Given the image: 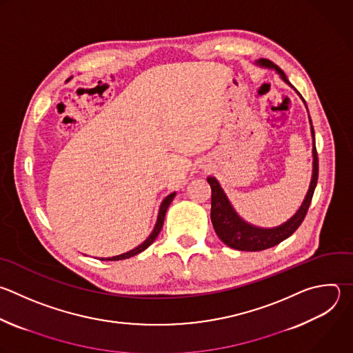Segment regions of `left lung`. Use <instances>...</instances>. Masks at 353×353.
Returning a JSON list of instances; mask_svg holds the SVG:
<instances>
[{"label": "left lung", "instance_id": "left-lung-1", "mask_svg": "<svg viewBox=\"0 0 353 353\" xmlns=\"http://www.w3.org/2000/svg\"><path fill=\"white\" fill-rule=\"evenodd\" d=\"M261 68H268V69H274L280 77L291 85L288 81L287 76L284 72L274 65L269 59H258L255 62ZM292 87V85H291ZM296 91V90H295ZM298 92V91H296ZM299 94V92H298ZM301 97V94H299ZM302 98V97H301ZM305 106L306 102L302 98ZM307 109V106H306ZM309 113V112H307ZM309 123H310V134L313 139V150H312V157H313V169H312V179L310 184L307 188V192L299 206V209L295 212L292 217H290L287 221H284L280 225L276 227H258L255 224H251L245 221L231 205L230 199L227 198L224 190L221 188L220 183L217 179L209 176L206 180L212 188V208H210V220L213 224V228L217 234V237L230 248L239 250V251H250V252H256V251H263L268 248H272L274 245H279L281 241L287 240L291 234L301 225L303 221L306 212L309 209L316 184H317V177H319V161H317V152H316V143H314V130L312 126V119L309 114Z\"/></svg>", "mask_w": 353, "mask_h": 353}]
</instances>
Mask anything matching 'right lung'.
Segmentation results:
<instances>
[{
    "label": "right lung",
    "instance_id": "right-lung-1",
    "mask_svg": "<svg viewBox=\"0 0 353 353\" xmlns=\"http://www.w3.org/2000/svg\"><path fill=\"white\" fill-rule=\"evenodd\" d=\"M174 196H176V192H172V194H169V195L162 201V203H161V206H159V212H158V217H157V223H155V225H154V230L151 231L148 239H147L144 243H141L139 247H136V248H133V250H130V251H128V252H125V254L116 255V256H112V258H99V261H123V259H129V258L136 256V255H139L140 252L145 251V250L157 240L158 234L161 232L162 225H163V220H165L166 210H168V208H169V205L172 203V201H173Z\"/></svg>",
    "mask_w": 353,
    "mask_h": 353
}]
</instances>
